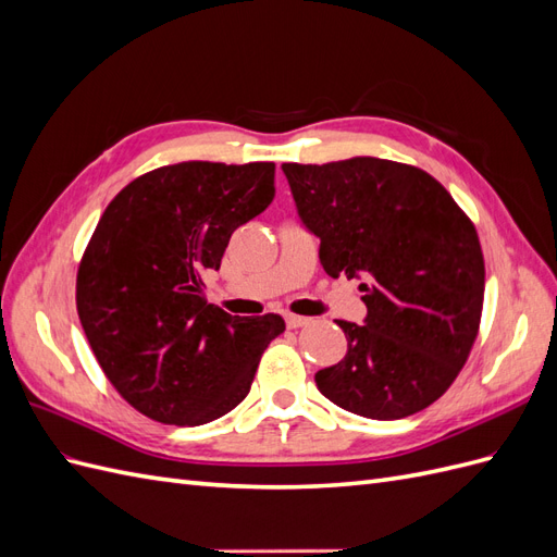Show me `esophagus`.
Returning a JSON list of instances; mask_svg holds the SVG:
<instances>
[{"mask_svg": "<svg viewBox=\"0 0 557 557\" xmlns=\"http://www.w3.org/2000/svg\"><path fill=\"white\" fill-rule=\"evenodd\" d=\"M307 323H309V318H305V315H297V313H285V325H288L290 330L305 327Z\"/></svg>", "mask_w": 557, "mask_h": 557, "instance_id": "1", "label": "esophagus"}]
</instances>
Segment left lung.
Instances as JSON below:
<instances>
[{"label":"left lung","mask_w":557,"mask_h":557,"mask_svg":"<svg viewBox=\"0 0 557 557\" xmlns=\"http://www.w3.org/2000/svg\"><path fill=\"white\" fill-rule=\"evenodd\" d=\"M297 213L332 278H360L364 325L336 320L342 362L320 369L336 407L397 420L440 399L476 342L485 267L474 223L444 185L411 164L350 158L285 162Z\"/></svg>","instance_id":"left-lung-1"}]
</instances>
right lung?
Wrapping results in <instances>:
<instances>
[{"label":"right lung","mask_w":557,"mask_h":557,"mask_svg":"<svg viewBox=\"0 0 557 557\" xmlns=\"http://www.w3.org/2000/svg\"><path fill=\"white\" fill-rule=\"evenodd\" d=\"M274 162H178L127 183L99 218L76 309L102 372L139 413L195 428L248 395L283 318L230 315L205 297L232 232L274 199Z\"/></svg>","instance_id":"obj_1"}]
</instances>
